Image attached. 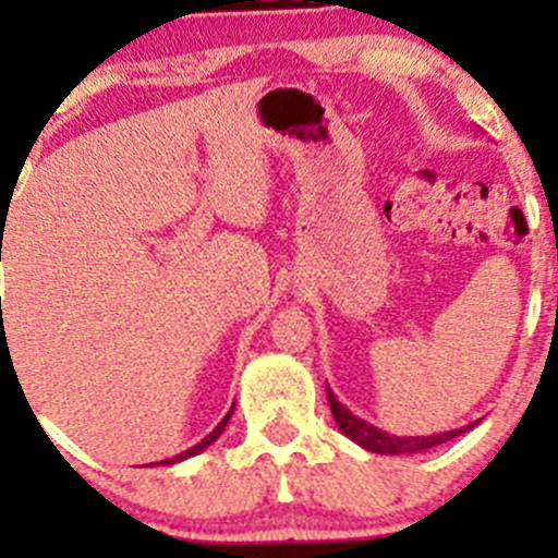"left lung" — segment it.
I'll return each instance as SVG.
<instances>
[{
	"label": "left lung",
	"mask_w": 558,
	"mask_h": 558,
	"mask_svg": "<svg viewBox=\"0 0 558 558\" xmlns=\"http://www.w3.org/2000/svg\"><path fill=\"white\" fill-rule=\"evenodd\" d=\"M326 397H329L331 415H335V421H337V426H340L342 435H345L348 440L356 442V446H362L364 451L384 453V456H402V453L429 451V448L442 446V442L453 440V437L464 435V432H470L472 426H477V421H472V424L459 426V429L437 432V435L397 437V435H388V432H384V429H378V426H373V424H369V421H364V418H359V415H353L351 410H348L345 404H342L340 399H337V393L331 391L329 386H326Z\"/></svg>",
	"instance_id": "left-lung-1"
}]
</instances>
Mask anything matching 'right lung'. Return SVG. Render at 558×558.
Returning a JSON list of instances; mask_svg holds the SVG:
<instances>
[{
	"mask_svg": "<svg viewBox=\"0 0 558 558\" xmlns=\"http://www.w3.org/2000/svg\"><path fill=\"white\" fill-rule=\"evenodd\" d=\"M232 413H234V404H232V408H229V413H227V415H223V418H221V424H218V426H216V429H213V432H210V435H207V437H205V440H199V442H196V446H191V448H189V451H183V453L172 456V459H165V461H156V464H159V466H170V464H178V461H185V459H191V456L202 453V451H205V448H210V446H213V442H216V440H218V437H221V435H223V429H227V424H229V418H232ZM148 466H154V464H148Z\"/></svg>",
	"mask_w": 558,
	"mask_h": 558,
	"instance_id": "obj_1",
	"label": "right lung"
}]
</instances>
